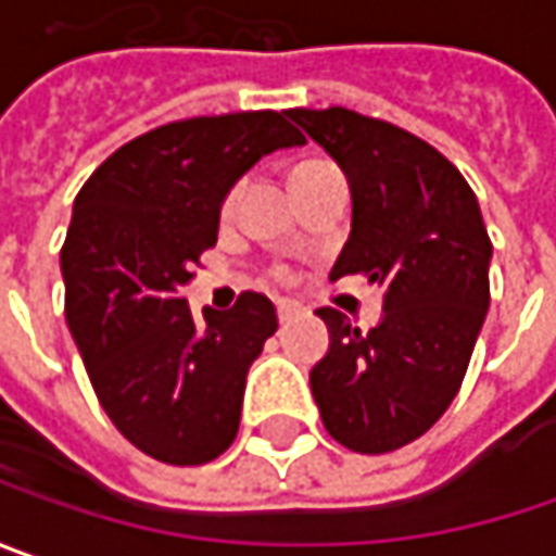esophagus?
I'll use <instances>...</instances> for the list:
<instances>
[{"label":"esophagus","instance_id":"34e87169","mask_svg":"<svg viewBox=\"0 0 556 556\" xmlns=\"http://www.w3.org/2000/svg\"><path fill=\"white\" fill-rule=\"evenodd\" d=\"M299 311H302V307H299V304H295V302H279L277 304L279 324H289V320H292V317H295Z\"/></svg>","mask_w":556,"mask_h":556}]
</instances>
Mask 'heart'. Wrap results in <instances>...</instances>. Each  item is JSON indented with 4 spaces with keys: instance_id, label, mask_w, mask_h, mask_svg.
I'll return each mask as SVG.
<instances>
[{
    "instance_id": "heart-1",
    "label": "heart",
    "mask_w": 556,
    "mask_h": 556,
    "mask_svg": "<svg viewBox=\"0 0 556 556\" xmlns=\"http://www.w3.org/2000/svg\"><path fill=\"white\" fill-rule=\"evenodd\" d=\"M314 164H317V161H304V164H299V167H295V170H304V167H314ZM236 195H239V189H232L230 195H227V199H224V211H227V214H230L232 205H236ZM279 274H282V270H279Z\"/></svg>"
}]
</instances>
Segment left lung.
Masks as SVG:
<instances>
[{
  "label": "left lung",
  "mask_w": 556,
  "mask_h": 556,
  "mask_svg": "<svg viewBox=\"0 0 556 556\" xmlns=\"http://www.w3.org/2000/svg\"><path fill=\"white\" fill-rule=\"evenodd\" d=\"M289 117L349 177L351 236L329 277L361 274L386 292L370 332L317 311L329 351L311 392L339 445L386 454L420 439L464 382L489 311L492 239L470 182L420 136L349 109Z\"/></svg>",
  "instance_id": "8db88e82"
}]
</instances>
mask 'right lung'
<instances>
[{
	"instance_id": "1",
	"label": "right lung",
	"mask_w": 556,
	"mask_h": 556,
	"mask_svg": "<svg viewBox=\"0 0 556 556\" xmlns=\"http://www.w3.org/2000/svg\"><path fill=\"white\" fill-rule=\"evenodd\" d=\"M289 111L186 117L105 157L61 245L64 317L117 432L174 467L220 457L239 432L245 376L277 307L242 292L192 317L180 289L217 242L220 205L254 161L302 146Z\"/></svg>"
}]
</instances>
